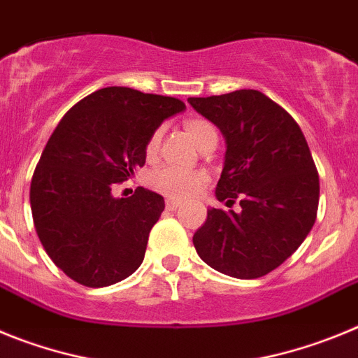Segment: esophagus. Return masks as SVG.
<instances>
[{
  "label": "esophagus",
  "instance_id": "obj_1",
  "mask_svg": "<svg viewBox=\"0 0 358 358\" xmlns=\"http://www.w3.org/2000/svg\"><path fill=\"white\" fill-rule=\"evenodd\" d=\"M181 204L182 202L177 201V199H166V201H164V206H166V210H170V211L177 210V208L181 206Z\"/></svg>",
  "mask_w": 358,
  "mask_h": 358
}]
</instances>
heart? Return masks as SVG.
Returning a JSON list of instances; mask_svg holds the SVG:
<instances>
[{
    "instance_id": "obj_1",
    "label": "heart",
    "mask_w": 358,
    "mask_h": 358,
    "mask_svg": "<svg viewBox=\"0 0 358 358\" xmlns=\"http://www.w3.org/2000/svg\"><path fill=\"white\" fill-rule=\"evenodd\" d=\"M185 129L199 148H202L210 141L217 140V129L208 120L189 118L185 122ZM161 134H163V131L156 129L148 136L147 145H145V154L148 157H154L157 154V148H159L161 143ZM206 173L199 172V170L177 169V166H172V164L159 166L150 176L152 188L170 199H186L189 195L197 194L199 189L206 185Z\"/></svg>"
}]
</instances>
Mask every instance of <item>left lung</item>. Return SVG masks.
I'll return each instance as SVG.
<instances>
[{
  "label": "left lung",
  "instance_id": "obj_1",
  "mask_svg": "<svg viewBox=\"0 0 358 358\" xmlns=\"http://www.w3.org/2000/svg\"><path fill=\"white\" fill-rule=\"evenodd\" d=\"M226 138L217 199L242 211L208 210L194 235L197 255L240 280L280 267L306 238L317 217L319 173L296 120L256 90L188 98Z\"/></svg>",
  "mask_w": 358,
  "mask_h": 358
}]
</instances>
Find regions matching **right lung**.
Listing matches in <instances>:
<instances>
[{
	"label": "right lung",
	"instance_id": "add662e5",
	"mask_svg": "<svg viewBox=\"0 0 358 358\" xmlns=\"http://www.w3.org/2000/svg\"><path fill=\"white\" fill-rule=\"evenodd\" d=\"M185 107L113 85L82 98L50 136L31 177V217L44 251L73 281L107 287L141 265L164 199L141 186L127 199L110 189L143 166L148 136Z\"/></svg>",
	"mask_w": 358,
	"mask_h": 358
}]
</instances>
